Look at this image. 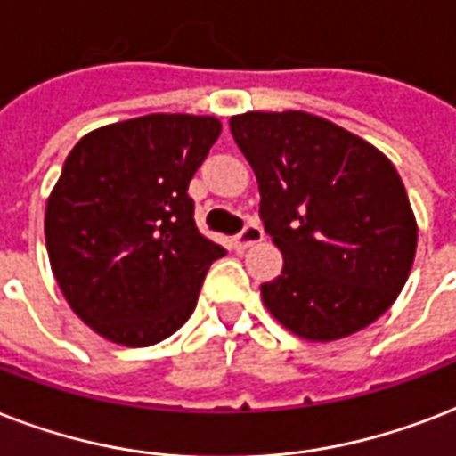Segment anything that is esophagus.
I'll use <instances>...</instances> for the list:
<instances>
[{
  "label": "esophagus",
  "mask_w": 456,
  "mask_h": 456,
  "mask_svg": "<svg viewBox=\"0 0 456 456\" xmlns=\"http://www.w3.org/2000/svg\"><path fill=\"white\" fill-rule=\"evenodd\" d=\"M261 240H264V231H261L259 225H247L245 231L235 238V249H238V252H245V249H249L252 245H259Z\"/></svg>",
  "instance_id": "34e87169"
}]
</instances>
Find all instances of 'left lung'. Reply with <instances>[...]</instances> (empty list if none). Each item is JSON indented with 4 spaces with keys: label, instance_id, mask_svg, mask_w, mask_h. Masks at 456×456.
I'll list each match as a JSON object with an SVG mask.
<instances>
[{
    "label": "left lung",
    "instance_id": "1",
    "mask_svg": "<svg viewBox=\"0 0 456 456\" xmlns=\"http://www.w3.org/2000/svg\"><path fill=\"white\" fill-rule=\"evenodd\" d=\"M231 133L259 183V214L283 271L261 285L271 316L302 340L359 333L393 306L419 225L393 161L321 116L247 111Z\"/></svg>",
    "mask_w": 456,
    "mask_h": 456
}]
</instances>
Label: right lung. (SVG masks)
<instances>
[{"label":"right lung","mask_w":456,"mask_h":456,"mask_svg":"<svg viewBox=\"0 0 456 456\" xmlns=\"http://www.w3.org/2000/svg\"><path fill=\"white\" fill-rule=\"evenodd\" d=\"M221 135L216 116L147 114L87 133L47 197L45 242L85 326L150 347L195 312L225 249L197 231L188 185Z\"/></svg>","instance_id":"add662e5"}]
</instances>
